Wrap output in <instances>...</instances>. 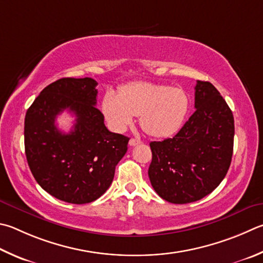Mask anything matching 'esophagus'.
<instances>
[{"instance_id": "1", "label": "esophagus", "mask_w": 263, "mask_h": 263, "mask_svg": "<svg viewBox=\"0 0 263 263\" xmlns=\"http://www.w3.org/2000/svg\"><path fill=\"white\" fill-rule=\"evenodd\" d=\"M139 144H141V140H139V139H130V141H128V145L130 146H136V145H139Z\"/></svg>"}]
</instances>
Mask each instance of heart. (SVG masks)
I'll return each mask as SVG.
<instances>
[{
	"label": "heart",
	"mask_w": 263,
	"mask_h": 263,
	"mask_svg": "<svg viewBox=\"0 0 263 263\" xmlns=\"http://www.w3.org/2000/svg\"><path fill=\"white\" fill-rule=\"evenodd\" d=\"M102 112L111 130L125 131L139 116L148 135L163 138L179 130L189 112V97L183 89L146 82L132 83L118 94L107 90L102 99Z\"/></svg>",
	"instance_id": "1"
}]
</instances>
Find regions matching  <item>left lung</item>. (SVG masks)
<instances>
[{
  "mask_svg": "<svg viewBox=\"0 0 263 263\" xmlns=\"http://www.w3.org/2000/svg\"><path fill=\"white\" fill-rule=\"evenodd\" d=\"M194 111L177 135L152 141L151 184L171 203L194 202L221 184L231 163L235 121L231 109L209 82L198 80Z\"/></svg>",
  "mask_w": 263,
  "mask_h": 263,
  "instance_id": "8db88e82",
  "label": "left lung"
}]
</instances>
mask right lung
<instances>
[{
  "label": "right lung",
  "mask_w": 263,
  "mask_h": 263,
  "mask_svg": "<svg viewBox=\"0 0 263 263\" xmlns=\"http://www.w3.org/2000/svg\"><path fill=\"white\" fill-rule=\"evenodd\" d=\"M97 85L87 77L56 80L41 90L25 116V154L33 177L46 192L69 203L101 197L127 151L128 138L109 131L95 107ZM64 110L76 116L70 134L54 124Z\"/></svg>",
  "instance_id": "add662e5"
}]
</instances>
